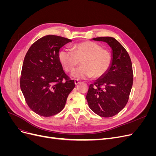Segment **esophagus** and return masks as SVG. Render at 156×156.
<instances>
[{
    "label": "esophagus",
    "mask_w": 156,
    "mask_h": 156,
    "mask_svg": "<svg viewBox=\"0 0 156 156\" xmlns=\"http://www.w3.org/2000/svg\"><path fill=\"white\" fill-rule=\"evenodd\" d=\"M79 83H80L79 80H78V79H75V84H79Z\"/></svg>",
    "instance_id": "obj_1"
}]
</instances>
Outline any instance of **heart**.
<instances>
[{
  "label": "heart",
  "mask_w": 156,
  "mask_h": 156,
  "mask_svg": "<svg viewBox=\"0 0 156 156\" xmlns=\"http://www.w3.org/2000/svg\"><path fill=\"white\" fill-rule=\"evenodd\" d=\"M59 60L67 72H71L80 64L81 66L74 70L75 77L99 78L104 75L112 62V55L96 43L85 41L72 46L71 49H63L59 53Z\"/></svg>",
  "instance_id": "obj_1"
}]
</instances>
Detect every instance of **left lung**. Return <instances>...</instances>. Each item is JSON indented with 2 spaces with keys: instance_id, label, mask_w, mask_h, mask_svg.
<instances>
[{
  "instance_id": "left-lung-1",
  "label": "left lung",
  "mask_w": 156,
  "mask_h": 156,
  "mask_svg": "<svg viewBox=\"0 0 156 156\" xmlns=\"http://www.w3.org/2000/svg\"><path fill=\"white\" fill-rule=\"evenodd\" d=\"M93 40L107 43L112 49V58L107 72L90 84L87 100L94 112L109 118L120 112L128 101L133 81L131 60L126 49L114 37Z\"/></svg>"
}]
</instances>
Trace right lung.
Returning a JSON list of instances; mask_svg holds the SVG:
<instances>
[{
    "mask_svg": "<svg viewBox=\"0 0 156 156\" xmlns=\"http://www.w3.org/2000/svg\"><path fill=\"white\" fill-rule=\"evenodd\" d=\"M70 41L62 36L47 35L35 41L25 56L21 90L28 106L40 116L60 112L75 86L59 60L60 49Z\"/></svg>",
    "mask_w": 156,
    "mask_h": 156,
    "instance_id": "obj_1",
    "label": "right lung"
}]
</instances>
